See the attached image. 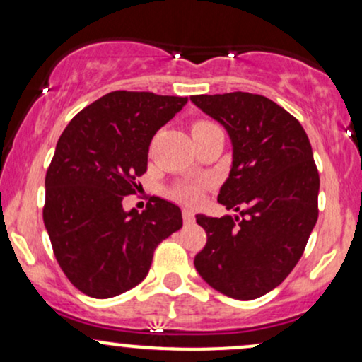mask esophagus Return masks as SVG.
I'll return each mask as SVG.
<instances>
[{"instance_id": "1", "label": "esophagus", "mask_w": 362, "mask_h": 362, "mask_svg": "<svg viewBox=\"0 0 362 362\" xmlns=\"http://www.w3.org/2000/svg\"><path fill=\"white\" fill-rule=\"evenodd\" d=\"M182 218H184L185 223H194V219H195L194 213L189 209V207H184V209H182Z\"/></svg>"}]
</instances>
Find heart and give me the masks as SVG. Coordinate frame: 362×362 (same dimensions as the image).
I'll return each instance as SVG.
<instances>
[{"label":"heart","instance_id":"b5f03b06","mask_svg":"<svg viewBox=\"0 0 362 362\" xmlns=\"http://www.w3.org/2000/svg\"><path fill=\"white\" fill-rule=\"evenodd\" d=\"M211 126H216V124L209 122V120H197V122H194L192 132L199 131V129L211 127ZM202 189H204V182H184V184L175 187L173 195H175L177 199H180V201L194 204V202H197L199 199H201Z\"/></svg>","mask_w":362,"mask_h":362}]
</instances>
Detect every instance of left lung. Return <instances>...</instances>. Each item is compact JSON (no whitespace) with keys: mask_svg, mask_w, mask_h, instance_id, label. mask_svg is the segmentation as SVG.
Wrapping results in <instances>:
<instances>
[{"mask_svg":"<svg viewBox=\"0 0 362 362\" xmlns=\"http://www.w3.org/2000/svg\"><path fill=\"white\" fill-rule=\"evenodd\" d=\"M190 100L230 134L233 167L218 201L242 216H197L207 242L194 265L219 293L255 300L296 267L317 224L320 175L310 139L300 120L262 95Z\"/></svg>","mask_w":362,"mask_h":362,"instance_id":"8db88e82","label":"left lung"}]
</instances>
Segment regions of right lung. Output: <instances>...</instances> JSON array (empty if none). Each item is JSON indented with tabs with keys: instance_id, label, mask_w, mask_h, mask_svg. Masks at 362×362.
I'll return each mask as SVG.
<instances>
[{
	"instance_id": "obj_1",
	"label": "right lung",
	"mask_w": 362,
	"mask_h": 362,
	"mask_svg": "<svg viewBox=\"0 0 362 362\" xmlns=\"http://www.w3.org/2000/svg\"><path fill=\"white\" fill-rule=\"evenodd\" d=\"M187 97L117 90L71 119L45 173L44 224L57 264L86 296H117L148 276L161 240L182 228L180 207L151 197L126 213L148 170L153 136Z\"/></svg>"
}]
</instances>
